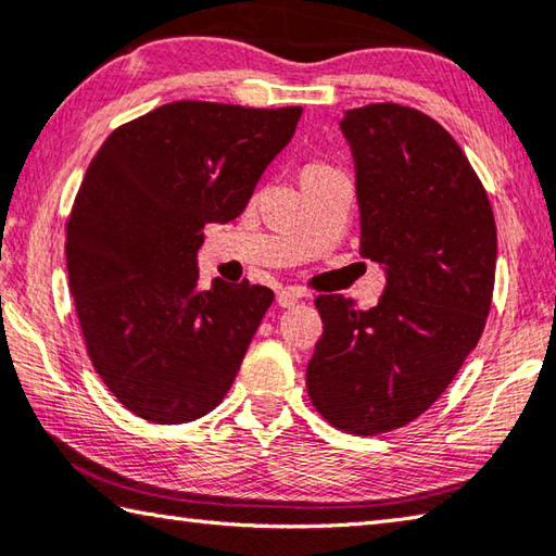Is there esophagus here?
<instances>
[{
  "label": "esophagus",
  "instance_id": "34e87169",
  "mask_svg": "<svg viewBox=\"0 0 556 556\" xmlns=\"http://www.w3.org/2000/svg\"><path fill=\"white\" fill-rule=\"evenodd\" d=\"M300 298H302V290H298V288H280L278 295H276V302H278V307H292V305H295V302H300Z\"/></svg>",
  "mask_w": 556,
  "mask_h": 556
}]
</instances>
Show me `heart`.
<instances>
[{"mask_svg": "<svg viewBox=\"0 0 556 556\" xmlns=\"http://www.w3.org/2000/svg\"><path fill=\"white\" fill-rule=\"evenodd\" d=\"M314 169H324V164H309L305 172H314Z\"/></svg>", "mask_w": 556, "mask_h": 556, "instance_id": "obj_1", "label": "heart"}]
</instances>
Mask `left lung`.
<instances>
[{"label":"left lung","instance_id":"left-lung-1","mask_svg":"<svg viewBox=\"0 0 556 556\" xmlns=\"http://www.w3.org/2000/svg\"><path fill=\"white\" fill-rule=\"evenodd\" d=\"M361 256L384 266L382 300H314L324 324L307 365L314 408L345 433L421 416L477 345L496 276V223L472 164L441 123L400 103L345 111Z\"/></svg>","mask_w":556,"mask_h":556}]
</instances>
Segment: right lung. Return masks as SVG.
Instances as JSON below:
<instances>
[{
  "mask_svg": "<svg viewBox=\"0 0 556 556\" xmlns=\"http://www.w3.org/2000/svg\"><path fill=\"white\" fill-rule=\"evenodd\" d=\"M302 109L174 101L115 128L65 227L70 292L93 370L128 412L186 424L225 400L274 292L198 282L207 223L244 211Z\"/></svg>",
  "mask_w": 556,
  "mask_h": 556,
  "instance_id": "1",
  "label": "right lung"
}]
</instances>
